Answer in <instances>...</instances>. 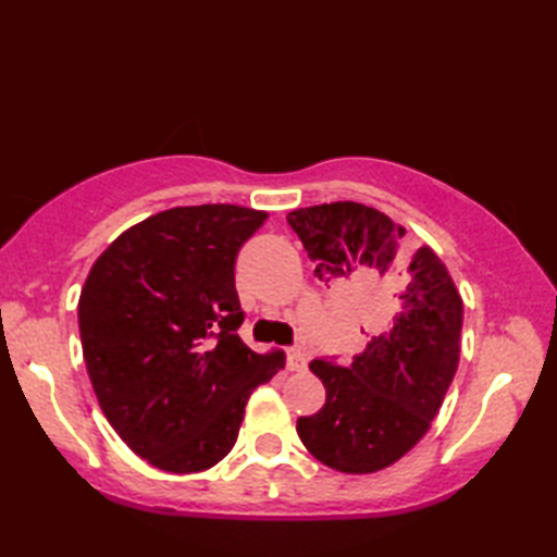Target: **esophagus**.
<instances>
[{
	"instance_id": "obj_1",
	"label": "esophagus",
	"mask_w": 557,
	"mask_h": 557,
	"mask_svg": "<svg viewBox=\"0 0 557 557\" xmlns=\"http://www.w3.org/2000/svg\"><path fill=\"white\" fill-rule=\"evenodd\" d=\"M287 369L289 371H304L306 369V354L301 349L287 351Z\"/></svg>"
}]
</instances>
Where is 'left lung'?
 Segmentation results:
<instances>
[{
	"label": "left lung",
	"instance_id": "obj_1",
	"mask_svg": "<svg viewBox=\"0 0 557 557\" xmlns=\"http://www.w3.org/2000/svg\"><path fill=\"white\" fill-rule=\"evenodd\" d=\"M315 277H375L387 321L349 363L311 361L325 405L299 417L306 449L345 474H373L417 445L441 409L459 363L461 299L443 260L429 246L409 251L405 230L385 212L339 200L292 210Z\"/></svg>",
	"mask_w": 557,
	"mask_h": 557
}]
</instances>
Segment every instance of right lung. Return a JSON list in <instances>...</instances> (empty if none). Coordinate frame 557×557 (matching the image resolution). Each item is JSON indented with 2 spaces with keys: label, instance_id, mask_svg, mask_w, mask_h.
Here are the masks:
<instances>
[{
  "label": "right lung",
  "instance_id": "obj_1",
  "mask_svg": "<svg viewBox=\"0 0 557 557\" xmlns=\"http://www.w3.org/2000/svg\"><path fill=\"white\" fill-rule=\"evenodd\" d=\"M242 206L158 212L108 246L83 285V359L104 417L152 467L191 474L230 453L244 407L282 366L256 354L234 263L265 222Z\"/></svg>",
  "mask_w": 557,
  "mask_h": 557
}]
</instances>
